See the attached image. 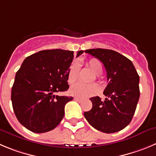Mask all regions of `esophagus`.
I'll list each match as a JSON object with an SVG mask.
<instances>
[{
	"label": "esophagus",
	"instance_id": "34e87169",
	"mask_svg": "<svg viewBox=\"0 0 156 156\" xmlns=\"http://www.w3.org/2000/svg\"><path fill=\"white\" fill-rule=\"evenodd\" d=\"M74 99H75V101H78V102H81V101H82V99H81V98H76V97H75Z\"/></svg>",
	"mask_w": 156,
	"mask_h": 156
}]
</instances>
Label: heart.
Returning <instances> with one entry per match:
<instances>
[{
	"instance_id": "obj_1",
	"label": "heart",
	"mask_w": 156,
	"mask_h": 156,
	"mask_svg": "<svg viewBox=\"0 0 156 156\" xmlns=\"http://www.w3.org/2000/svg\"><path fill=\"white\" fill-rule=\"evenodd\" d=\"M86 65L95 74L96 77L102 72V64L97 58H91L86 62ZM80 64L78 62H74L70 67L68 72V82L69 84H74L76 82L79 77ZM99 91V87L95 83L91 84H83L77 83L70 88V94L75 96L77 98H85L92 96L98 93Z\"/></svg>"
}]
</instances>
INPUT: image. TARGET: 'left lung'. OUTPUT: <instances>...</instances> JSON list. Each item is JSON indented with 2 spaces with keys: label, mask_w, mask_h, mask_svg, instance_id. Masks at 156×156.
<instances>
[{
  "label": "left lung",
  "mask_w": 156,
  "mask_h": 156,
  "mask_svg": "<svg viewBox=\"0 0 156 156\" xmlns=\"http://www.w3.org/2000/svg\"><path fill=\"white\" fill-rule=\"evenodd\" d=\"M101 61L107 71L108 84L101 101L92 97V108L84 113L88 123L105 133H114L126 127L132 121L140 96L139 76L129 58L112 50L102 48L85 51Z\"/></svg>",
  "instance_id": "1"
}]
</instances>
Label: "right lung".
Instances as JSON below:
<instances>
[{
	"label": "right lung",
	"instance_id": "obj_1",
	"mask_svg": "<svg viewBox=\"0 0 156 156\" xmlns=\"http://www.w3.org/2000/svg\"><path fill=\"white\" fill-rule=\"evenodd\" d=\"M83 51L77 53L81 55ZM74 51L44 50L27 57L17 71L11 101L19 122L28 130L43 133L59 125L66 103L73 97L57 95L68 89V72Z\"/></svg>",
	"mask_w": 156,
	"mask_h": 156
}]
</instances>
